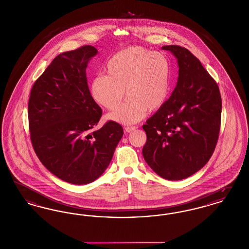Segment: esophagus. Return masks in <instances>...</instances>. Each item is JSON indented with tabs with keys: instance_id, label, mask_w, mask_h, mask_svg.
I'll return each instance as SVG.
<instances>
[{
	"instance_id": "34e87169",
	"label": "esophagus",
	"mask_w": 249,
	"mask_h": 249,
	"mask_svg": "<svg viewBox=\"0 0 249 249\" xmlns=\"http://www.w3.org/2000/svg\"><path fill=\"white\" fill-rule=\"evenodd\" d=\"M136 129H137V127H136V126H127V127H125V131H127V132H130V131L136 130Z\"/></svg>"
}]
</instances>
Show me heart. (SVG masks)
I'll use <instances>...</instances> for the list:
<instances>
[{
    "label": "heart",
    "instance_id": "b5f03b06",
    "mask_svg": "<svg viewBox=\"0 0 249 249\" xmlns=\"http://www.w3.org/2000/svg\"><path fill=\"white\" fill-rule=\"evenodd\" d=\"M107 75L96 76L91 95L107 110L119 107L108 119L122 124L141 121L148 111L163 107L170 90V63L164 55L134 46L115 54L107 64Z\"/></svg>",
    "mask_w": 249,
    "mask_h": 249
}]
</instances>
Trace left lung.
<instances>
[{
	"mask_svg": "<svg viewBox=\"0 0 249 249\" xmlns=\"http://www.w3.org/2000/svg\"><path fill=\"white\" fill-rule=\"evenodd\" d=\"M178 59L177 87L146 120L142 156L160 178L181 180L197 173L213 155L220 130L219 89L190 50L164 46Z\"/></svg>",
	"mask_w": 249,
	"mask_h": 249,
	"instance_id": "left-lung-1",
	"label": "left lung"
}]
</instances>
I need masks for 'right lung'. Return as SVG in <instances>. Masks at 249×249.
Returning a JSON list of instances; mask_svg holds the SVG:
<instances>
[{
	"mask_svg": "<svg viewBox=\"0 0 249 249\" xmlns=\"http://www.w3.org/2000/svg\"><path fill=\"white\" fill-rule=\"evenodd\" d=\"M91 46L58 55L34 84L28 105L31 140L40 161L59 179L85 185L109 165L123 129L108 121L92 129L102 109L89 92L86 69Z\"/></svg>",
	"mask_w": 249,
	"mask_h": 249,
	"instance_id": "right-lung-1",
	"label": "right lung"
}]
</instances>
